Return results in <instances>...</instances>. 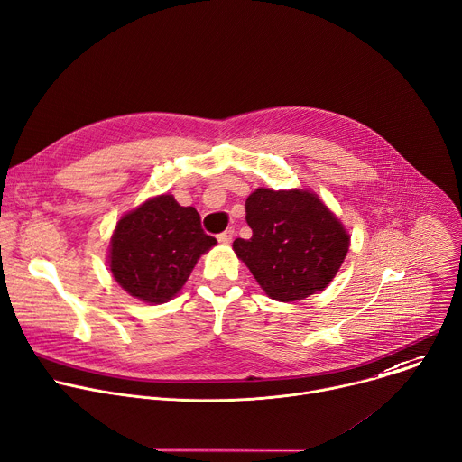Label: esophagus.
Wrapping results in <instances>:
<instances>
[{
	"label": "esophagus",
	"instance_id": "obj_1",
	"mask_svg": "<svg viewBox=\"0 0 462 462\" xmlns=\"http://www.w3.org/2000/svg\"><path fill=\"white\" fill-rule=\"evenodd\" d=\"M234 234H236V230H234V228H226L223 234H219V236H217V239H219V243L228 245V243H232Z\"/></svg>",
	"mask_w": 462,
	"mask_h": 462
}]
</instances>
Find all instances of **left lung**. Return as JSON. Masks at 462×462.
<instances>
[{
    "label": "left lung",
    "instance_id": "obj_1",
    "mask_svg": "<svg viewBox=\"0 0 462 462\" xmlns=\"http://www.w3.org/2000/svg\"><path fill=\"white\" fill-rule=\"evenodd\" d=\"M245 209L253 237L236 239L234 253L271 299L302 300L341 269L350 236L315 193L258 188Z\"/></svg>",
    "mask_w": 462,
    "mask_h": 462
}]
</instances>
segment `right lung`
<instances>
[{
  "instance_id": "right-lung-1",
  "label": "right lung",
  "mask_w": 462,
  "mask_h": 462,
  "mask_svg": "<svg viewBox=\"0 0 462 462\" xmlns=\"http://www.w3.org/2000/svg\"><path fill=\"white\" fill-rule=\"evenodd\" d=\"M216 243L204 234L193 206H180L173 195H158L119 219L108 263L129 295L163 304L182 289L199 258Z\"/></svg>"
}]
</instances>
